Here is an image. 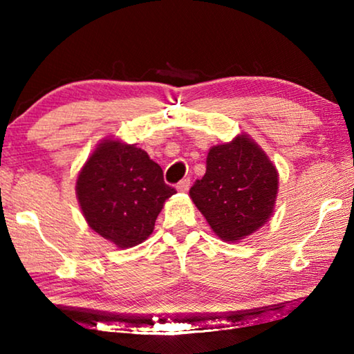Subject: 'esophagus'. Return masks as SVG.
Wrapping results in <instances>:
<instances>
[{"label": "esophagus", "mask_w": 354, "mask_h": 354, "mask_svg": "<svg viewBox=\"0 0 354 354\" xmlns=\"http://www.w3.org/2000/svg\"><path fill=\"white\" fill-rule=\"evenodd\" d=\"M189 187H190V179H183V181H179L176 185L178 192H183V194L184 192H187Z\"/></svg>", "instance_id": "esophagus-1"}]
</instances>
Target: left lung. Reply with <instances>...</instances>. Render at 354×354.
Instances as JSON below:
<instances>
[{"label": "left lung", "mask_w": 354, "mask_h": 354, "mask_svg": "<svg viewBox=\"0 0 354 354\" xmlns=\"http://www.w3.org/2000/svg\"><path fill=\"white\" fill-rule=\"evenodd\" d=\"M279 173L247 133L207 151L206 173L190 189L194 205L215 236L236 243L267 223L274 212Z\"/></svg>", "instance_id": "left-lung-1"}]
</instances>
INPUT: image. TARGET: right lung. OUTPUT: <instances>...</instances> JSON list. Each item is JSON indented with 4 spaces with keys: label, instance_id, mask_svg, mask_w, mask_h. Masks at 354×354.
Wrapping results in <instances>:
<instances>
[{
    "label": "right lung",
    "instance_id": "add662e5",
    "mask_svg": "<svg viewBox=\"0 0 354 354\" xmlns=\"http://www.w3.org/2000/svg\"><path fill=\"white\" fill-rule=\"evenodd\" d=\"M175 194L147 151L113 137L98 143L76 178L87 225L122 250L151 236L159 212Z\"/></svg>",
    "mask_w": 354,
    "mask_h": 354
}]
</instances>
